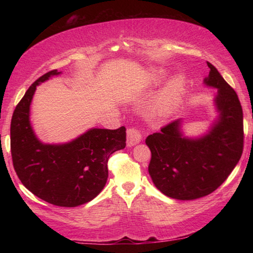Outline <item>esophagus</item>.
<instances>
[{"label":"esophagus","instance_id":"1","mask_svg":"<svg viewBox=\"0 0 253 253\" xmlns=\"http://www.w3.org/2000/svg\"><path fill=\"white\" fill-rule=\"evenodd\" d=\"M142 140V132L138 128H128L127 129V145L128 146H134L137 143Z\"/></svg>","mask_w":253,"mask_h":253}]
</instances>
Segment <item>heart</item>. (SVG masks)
<instances>
[{"instance_id":"obj_1","label":"heart","mask_w":253,"mask_h":253,"mask_svg":"<svg viewBox=\"0 0 253 253\" xmlns=\"http://www.w3.org/2000/svg\"><path fill=\"white\" fill-rule=\"evenodd\" d=\"M165 76L162 69H152L149 79L152 81L161 80ZM184 93V80L176 78L166 85L152 106V113L156 117H166L176 110L181 105Z\"/></svg>"}]
</instances>
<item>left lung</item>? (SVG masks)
<instances>
[{"label": "left lung", "instance_id": "8db88e82", "mask_svg": "<svg viewBox=\"0 0 253 253\" xmlns=\"http://www.w3.org/2000/svg\"><path fill=\"white\" fill-rule=\"evenodd\" d=\"M204 84L217 89L219 118L207 135L187 138L181 121H174L149 135L148 172L163 194L176 200H195L211 194L238 164L243 152V113L237 92L208 62Z\"/></svg>", "mask_w": 253, "mask_h": 253}]
</instances>
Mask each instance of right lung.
I'll return each mask as SVG.
<instances>
[{"instance_id": "right-lung-1", "label": "right lung", "mask_w": 253, "mask_h": 253, "mask_svg": "<svg viewBox=\"0 0 253 253\" xmlns=\"http://www.w3.org/2000/svg\"><path fill=\"white\" fill-rule=\"evenodd\" d=\"M51 70L30 85L11 121V154L20 181L50 204L75 208L95 199L108 177L109 156L126 146V128H92L67 144L41 143L30 124V105L37 85L57 76Z\"/></svg>"}]
</instances>
